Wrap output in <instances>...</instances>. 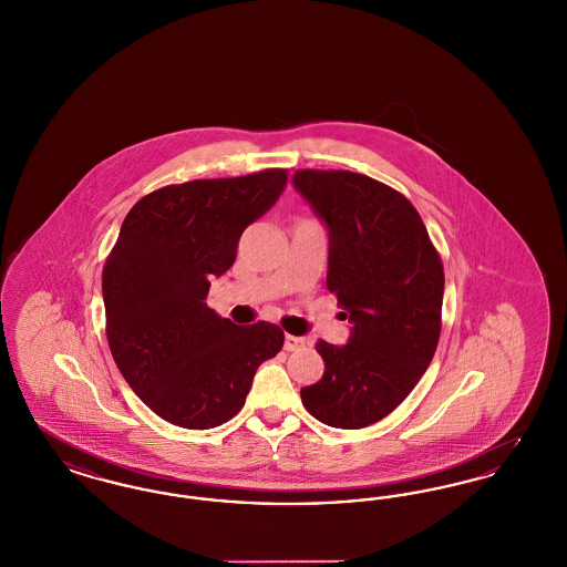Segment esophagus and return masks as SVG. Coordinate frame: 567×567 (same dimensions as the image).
<instances>
[{
    "instance_id": "obj_1",
    "label": "esophagus",
    "mask_w": 567,
    "mask_h": 567,
    "mask_svg": "<svg viewBox=\"0 0 567 567\" xmlns=\"http://www.w3.org/2000/svg\"><path fill=\"white\" fill-rule=\"evenodd\" d=\"M303 347H306V340H303V338H297V336H285V349H287V351H301Z\"/></svg>"
}]
</instances>
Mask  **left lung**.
Listing matches in <instances>:
<instances>
[{"mask_svg": "<svg viewBox=\"0 0 567 567\" xmlns=\"http://www.w3.org/2000/svg\"><path fill=\"white\" fill-rule=\"evenodd\" d=\"M293 187L327 225V289L347 312L344 347L321 340L324 374L301 404L329 427L361 430L404 402L442 329L444 270L423 218L398 193L347 169H297Z\"/></svg>", "mask_w": 567, "mask_h": 567, "instance_id": "obj_1", "label": "left lung"}]
</instances>
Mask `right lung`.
<instances>
[{"label":"right lung","mask_w":567,"mask_h":567,"mask_svg":"<svg viewBox=\"0 0 567 567\" xmlns=\"http://www.w3.org/2000/svg\"><path fill=\"white\" fill-rule=\"evenodd\" d=\"M285 185L287 169L169 185L121 225L102 274L110 352L135 395L172 425L227 423L257 368L285 344L280 327H238L206 303L213 276L234 266L244 229Z\"/></svg>","instance_id":"obj_1"}]
</instances>
